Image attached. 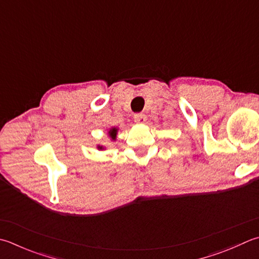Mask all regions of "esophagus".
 Masks as SVG:
<instances>
[{"instance_id":"1","label":"esophagus","mask_w":259,"mask_h":259,"mask_svg":"<svg viewBox=\"0 0 259 259\" xmlns=\"http://www.w3.org/2000/svg\"><path fill=\"white\" fill-rule=\"evenodd\" d=\"M134 120L139 124H143L146 121V115L143 113H139L134 115Z\"/></svg>"}]
</instances>
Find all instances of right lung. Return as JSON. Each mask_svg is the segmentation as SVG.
Returning <instances> with one entry per match:
<instances>
[{
	"label": "right lung",
	"mask_w": 259,
	"mask_h": 259,
	"mask_svg": "<svg viewBox=\"0 0 259 259\" xmlns=\"http://www.w3.org/2000/svg\"><path fill=\"white\" fill-rule=\"evenodd\" d=\"M116 133H117V130H116V128H111V130L109 131V135L111 136V138H115Z\"/></svg>",
	"instance_id": "add662e5"
}]
</instances>
